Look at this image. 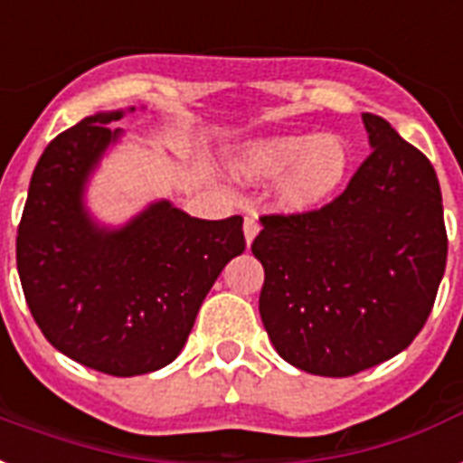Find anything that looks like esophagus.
I'll use <instances>...</instances> for the list:
<instances>
[{
  "label": "esophagus",
  "instance_id": "esophagus-1",
  "mask_svg": "<svg viewBox=\"0 0 463 463\" xmlns=\"http://www.w3.org/2000/svg\"><path fill=\"white\" fill-rule=\"evenodd\" d=\"M258 220L253 217V214H249L246 220H243V236H246V243H253V239H256L258 234Z\"/></svg>",
  "mask_w": 463,
  "mask_h": 463
}]
</instances>
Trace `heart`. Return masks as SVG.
Listing matches in <instances>:
<instances>
[{
  "instance_id": "1",
  "label": "heart",
  "mask_w": 463,
  "mask_h": 463,
  "mask_svg": "<svg viewBox=\"0 0 463 463\" xmlns=\"http://www.w3.org/2000/svg\"><path fill=\"white\" fill-rule=\"evenodd\" d=\"M353 146L340 135H275L243 145L232 159L241 181H270L282 175V207L307 213L335 195L353 171Z\"/></svg>"
}]
</instances>
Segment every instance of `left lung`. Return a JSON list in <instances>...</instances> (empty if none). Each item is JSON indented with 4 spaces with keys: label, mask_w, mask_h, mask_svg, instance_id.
Wrapping results in <instances>:
<instances>
[{
    "label": "left lung",
    "mask_w": 463,
    "mask_h": 463,
    "mask_svg": "<svg viewBox=\"0 0 463 463\" xmlns=\"http://www.w3.org/2000/svg\"><path fill=\"white\" fill-rule=\"evenodd\" d=\"M372 154L343 195L304 214L260 217L258 309L289 364L350 377L406 350L428 321L447 265L432 164L384 118L362 113Z\"/></svg>",
    "instance_id": "obj_1"
}]
</instances>
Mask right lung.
Masks as SVG:
<instances>
[{"instance_id":"add662e5","label":"right lung","mask_w":463,"mask_h":463,"mask_svg":"<svg viewBox=\"0 0 463 463\" xmlns=\"http://www.w3.org/2000/svg\"><path fill=\"white\" fill-rule=\"evenodd\" d=\"M128 110L57 135L38 159L16 236L28 309L50 345L84 367L135 377L166 367L188 340L222 268L243 253V220H198L154 200L110 227L86 205L89 181Z\"/></svg>"}]
</instances>
